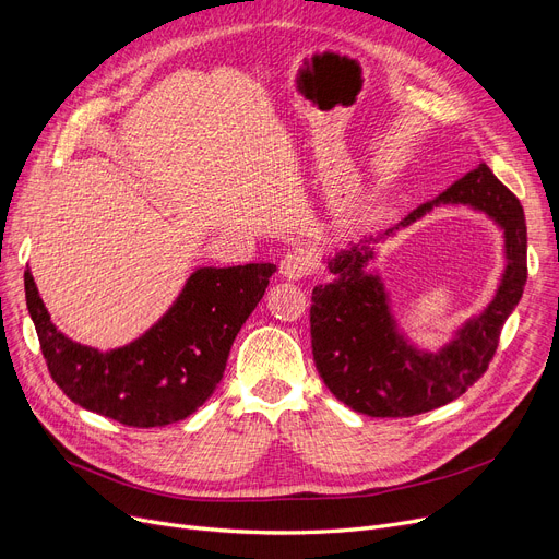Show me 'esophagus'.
<instances>
[{
  "instance_id": "1",
  "label": "esophagus",
  "mask_w": 559,
  "mask_h": 559,
  "mask_svg": "<svg viewBox=\"0 0 559 559\" xmlns=\"http://www.w3.org/2000/svg\"><path fill=\"white\" fill-rule=\"evenodd\" d=\"M310 272V255L306 251H289L281 260V276L289 281H301Z\"/></svg>"
}]
</instances>
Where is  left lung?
<instances>
[{
  "label": "left lung",
  "mask_w": 559,
  "mask_h": 559,
  "mask_svg": "<svg viewBox=\"0 0 559 559\" xmlns=\"http://www.w3.org/2000/svg\"><path fill=\"white\" fill-rule=\"evenodd\" d=\"M439 204H468L504 230L507 270L492 301L437 352L409 341L391 312L389 293L366 267L374 245ZM519 199L480 163L442 194L421 203L380 238L324 258L335 278L314 285L310 335L317 371L337 401L367 417H413L462 396L487 371L498 335L521 301L527 267Z\"/></svg>",
  "instance_id": "left-lung-1"
}]
</instances>
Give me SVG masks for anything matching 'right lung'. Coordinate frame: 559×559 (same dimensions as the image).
Returning a JSON list of instances; mask_svg holds the SVG:
<instances>
[{
  "instance_id": "add662e5",
  "label": "right lung",
  "mask_w": 559,
  "mask_h": 559,
  "mask_svg": "<svg viewBox=\"0 0 559 559\" xmlns=\"http://www.w3.org/2000/svg\"><path fill=\"white\" fill-rule=\"evenodd\" d=\"M276 264L197 267L169 310L138 340L99 350L63 335L24 272L26 308L47 369L76 405L133 428L190 417L211 399L235 335L262 299Z\"/></svg>"
}]
</instances>
